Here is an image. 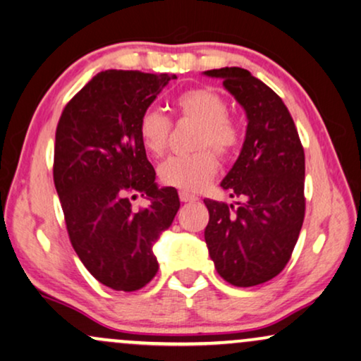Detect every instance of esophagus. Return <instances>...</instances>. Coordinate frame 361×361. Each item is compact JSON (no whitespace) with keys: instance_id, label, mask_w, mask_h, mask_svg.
I'll use <instances>...</instances> for the list:
<instances>
[{"instance_id":"34e87169","label":"esophagus","mask_w":361,"mask_h":361,"mask_svg":"<svg viewBox=\"0 0 361 361\" xmlns=\"http://www.w3.org/2000/svg\"><path fill=\"white\" fill-rule=\"evenodd\" d=\"M180 200L183 201V203H193V201H198V198H196L195 195H191L188 191H183V190L180 191Z\"/></svg>"}]
</instances>
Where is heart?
Here are the masks:
<instances>
[{
  "mask_svg": "<svg viewBox=\"0 0 361 361\" xmlns=\"http://www.w3.org/2000/svg\"><path fill=\"white\" fill-rule=\"evenodd\" d=\"M178 120L198 123L193 147L200 148L188 155L170 157L158 168L160 181L183 191H198L218 170V158L228 160L243 143V128L228 114V100L208 87H195L178 94L173 100ZM173 123L157 109L143 110L138 118V137L148 155H165ZM212 150L209 151V148Z\"/></svg>",
  "mask_w": 361,
  "mask_h": 361,
  "instance_id": "obj_1",
  "label": "heart"
}]
</instances>
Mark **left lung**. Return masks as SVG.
<instances>
[{
	"instance_id": "8db88e82",
	"label": "left lung",
	"mask_w": 361,
	"mask_h": 361,
	"mask_svg": "<svg viewBox=\"0 0 361 361\" xmlns=\"http://www.w3.org/2000/svg\"><path fill=\"white\" fill-rule=\"evenodd\" d=\"M247 114L241 155L223 180L238 206L206 198V246L216 271L236 287L271 281L287 266L305 216V155L282 99L241 67L206 71Z\"/></svg>"
}]
</instances>
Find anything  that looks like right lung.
Returning <instances> with one entry per match:
<instances>
[{
    "label": "right lung",
    "mask_w": 361,
    "mask_h": 361,
    "mask_svg": "<svg viewBox=\"0 0 361 361\" xmlns=\"http://www.w3.org/2000/svg\"><path fill=\"white\" fill-rule=\"evenodd\" d=\"M175 77L99 72L67 102L57 123L52 173L67 234L85 269L114 290H138L155 277L153 243L180 208L175 188L155 185L138 137L142 112ZM137 190L151 204L135 212L128 196Z\"/></svg>",
    "instance_id": "1"
}]
</instances>
